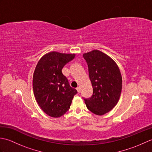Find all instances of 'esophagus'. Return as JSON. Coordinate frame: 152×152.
I'll list each match as a JSON object with an SVG mask.
<instances>
[{
	"instance_id": "obj_1",
	"label": "esophagus",
	"mask_w": 152,
	"mask_h": 152,
	"mask_svg": "<svg viewBox=\"0 0 152 152\" xmlns=\"http://www.w3.org/2000/svg\"><path fill=\"white\" fill-rule=\"evenodd\" d=\"M76 89H77V91H78V92L79 93H80V91H81V88H80V87H78V88H76Z\"/></svg>"
}]
</instances>
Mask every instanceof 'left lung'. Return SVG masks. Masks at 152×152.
<instances>
[{"label": "left lung", "mask_w": 152, "mask_h": 152, "mask_svg": "<svg viewBox=\"0 0 152 152\" xmlns=\"http://www.w3.org/2000/svg\"><path fill=\"white\" fill-rule=\"evenodd\" d=\"M93 95L84 99L87 108L96 115H104L117 104L122 89L120 70L114 61L99 50L84 53Z\"/></svg>", "instance_id": "1"}]
</instances>
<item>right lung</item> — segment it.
Segmentation results:
<instances>
[{"instance_id":"right-lung-1","label":"right lung","mask_w":152,"mask_h":152,"mask_svg":"<svg viewBox=\"0 0 152 152\" xmlns=\"http://www.w3.org/2000/svg\"><path fill=\"white\" fill-rule=\"evenodd\" d=\"M75 54L50 52L41 58L35 68L33 88L38 105L48 115L59 118L69 110L78 91L71 88L62 73L63 66Z\"/></svg>"}]
</instances>
